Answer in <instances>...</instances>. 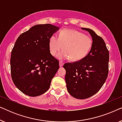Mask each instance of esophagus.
<instances>
[{"mask_svg":"<svg viewBox=\"0 0 122 122\" xmlns=\"http://www.w3.org/2000/svg\"><path fill=\"white\" fill-rule=\"evenodd\" d=\"M63 64H64V63H63V61H59V66H60V67H61V66H63Z\"/></svg>","mask_w":122,"mask_h":122,"instance_id":"esophagus-1","label":"esophagus"}]
</instances>
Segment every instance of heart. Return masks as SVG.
<instances>
[{
    "instance_id": "1",
    "label": "heart",
    "mask_w": 122,
    "mask_h": 122,
    "mask_svg": "<svg viewBox=\"0 0 122 122\" xmlns=\"http://www.w3.org/2000/svg\"><path fill=\"white\" fill-rule=\"evenodd\" d=\"M92 44L90 36L76 30L65 29L60 32L59 38L54 35L50 37L49 48L51 54L55 56L63 46L64 50L58 53L56 58L61 60L71 58V61H76L87 56Z\"/></svg>"
}]
</instances>
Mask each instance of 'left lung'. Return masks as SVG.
<instances>
[{"mask_svg":"<svg viewBox=\"0 0 122 122\" xmlns=\"http://www.w3.org/2000/svg\"><path fill=\"white\" fill-rule=\"evenodd\" d=\"M88 31L92 38V46L83 59L66 63L65 80L68 92L76 99H84L96 94L103 86L108 74L109 51L104 40L93 30Z\"/></svg>","mask_w":122,"mask_h":122,"instance_id":"1","label":"left lung"}]
</instances>
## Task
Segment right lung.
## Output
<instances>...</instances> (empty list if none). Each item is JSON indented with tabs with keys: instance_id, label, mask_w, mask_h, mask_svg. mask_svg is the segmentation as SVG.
<instances>
[{
	"instance_id": "1",
	"label": "right lung",
	"mask_w": 122,
	"mask_h": 122,
	"mask_svg": "<svg viewBox=\"0 0 122 122\" xmlns=\"http://www.w3.org/2000/svg\"><path fill=\"white\" fill-rule=\"evenodd\" d=\"M59 28L37 24L18 38L11 53V78L15 86L30 97L41 96L51 86L59 61L51 54L49 40Z\"/></svg>"
}]
</instances>
